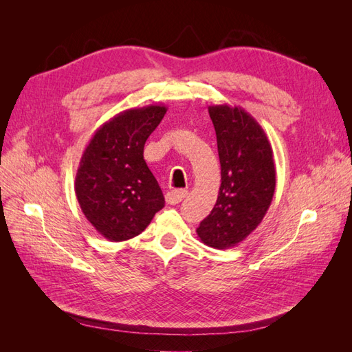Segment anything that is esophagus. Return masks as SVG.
<instances>
[{"label": "esophagus", "mask_w": 352, "mask_h": 352, "mask_svg": "<svg viewBox=\"0 0 352 352\" xmlns=\"http://www.w3.org/2000/svg\"><path fill=\"white\" fill-rule=\"evenodd\" d=\"M186 194L188 192L185 189H172L167 192L166 201L168 202V204H177V202H180L186 197Z\"/></svg>", "instance_id": "1"}]
</instances>
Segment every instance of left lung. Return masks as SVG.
<instances>
[{
    "label": "left lung",
    "mask_w": 352,
    "mask_h": 352,
    "mask_svg": "<svg viewBox=\"0 0 352 352\" xmlns=\"http://www.w3.org/2000/svg\"><path fill=\"white\" fill-rule=\"evenodd\" d=\"M221 168L219 197L197 229L201 242L226 250L247 239L267 212L276 188L273 150L260 123L242 107L210 105Z\"/></svg>",
    "instance_id": "1"
}]
</instances>
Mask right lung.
<instances>
[{
  "instance_id": "obj_1",
  "label": "right lung",
  "mask_w": 352,
  "mask_h": 352,
  "mask_svg": "<svg viewBox=\"0 0 352 352\" xmlns=\"http://www.w3.org/2000/svg\"><path fill=\"white\" fill-rule=\"evenodd\" d=\"M166 111V105L151 104L116 114L95 131L82 154L74 192L85 217L111 242L138 236L164 207L144 145Z\"/></svg>"
}]
</instances>
